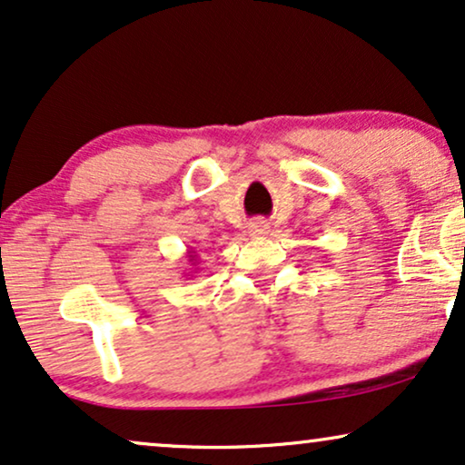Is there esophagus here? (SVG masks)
Returning <instances> with one entry per match:
<instances>
[{"label": "esophagus", "mask_w": 465, "mask_h": 465, "mask_svg": "<svg viewBox=\"0 0 465 465\" xmlns=\"http://www.w3.org/2000/svg\"><path fill=\"white\" fill-rule=\"evenodd\" d=\"M250 234L256 239L266 237V234H269V224H266L264 220H253L250 224Z\"/></svg>", "instance_id": "1"}]
</instances>
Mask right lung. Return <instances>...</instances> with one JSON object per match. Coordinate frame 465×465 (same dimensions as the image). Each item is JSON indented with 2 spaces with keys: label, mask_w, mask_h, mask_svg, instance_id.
Returning a JSON list of instances; mask_svg holds the SVG:
<instances>
[{
  "label": "right lung",
  "mask_w": 465,
  "mask_h": 465,
  "mask_svg": "<svg viewBox=\"0 0 465 465\" xmlns=\"http://www.w3.org/2000/svg\"><path fill=\"white\" fill-rule=\"evenodd\" d=\"M186 253H188V256H186L188 262H193V266H196V260H199V256H196V252L194 250H188Z\"/></svg>",
  "instance_id": "1"
}]
</instances>
